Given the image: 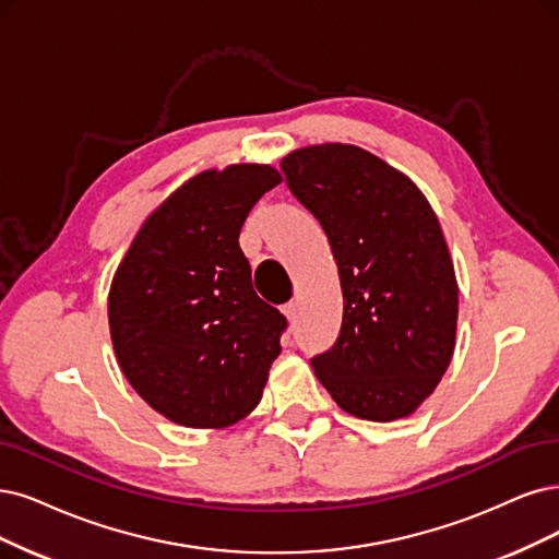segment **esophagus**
Masks as SVG:
<instances>
[{"instance_id": "obj_1", "label": "esophagus", "mask_w": 559, "mask_h": 559, "mask_svg": "<svg viewBox=\"0 0 559 559\" xmlns=\"http://www.w3.org/2000/svg\"><path fill=\"white\" fill-rule=\"evenodd\" d=\"M283 313H285V318H287V320H290V322H293V320L297 318V301H290V304H285V306H283Z\"/></svg>"}]
</instances>
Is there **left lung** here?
<instances>
[{
	"instance_id": "1",
	"label": "left lung",
	"mask_w": 559,
	"mask_h": 559,
	"mask_svg": "<svg viewBox=\"0 0 559 559\" xmlns=\"http://www.w3.org/2000/svg\"><path fill=\"white\" fill-rule=\"evenodd\" d=\"M332 246L343 290L336 343L311 359L347 415L394 421L438 386L456 341L459 285L438 216L403 173L355 144L281 160Z\"/></svg>"
}]
</instances>
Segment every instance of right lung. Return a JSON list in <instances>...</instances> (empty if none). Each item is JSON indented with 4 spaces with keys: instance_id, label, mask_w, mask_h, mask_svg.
<instances>
[{
    "instance_id": "obj_1",
    "label": "right lung",
    "mask_w": 559,
    "mask_h": 559,
    "mask_svg": "<svg viewBox=\"0 0 559 559\" xmlns=\"http://www.w3.org/2000/svg\"><path fill=\"white\" fill-rule=\"evenodd\" d=\"M281 183L269 165H230L183 183L144 221L108 297L123 376L165 419L225 428L251 412L287 329L262 301L239 248L253 204Z\"/></svg>"
}]
</instances>
